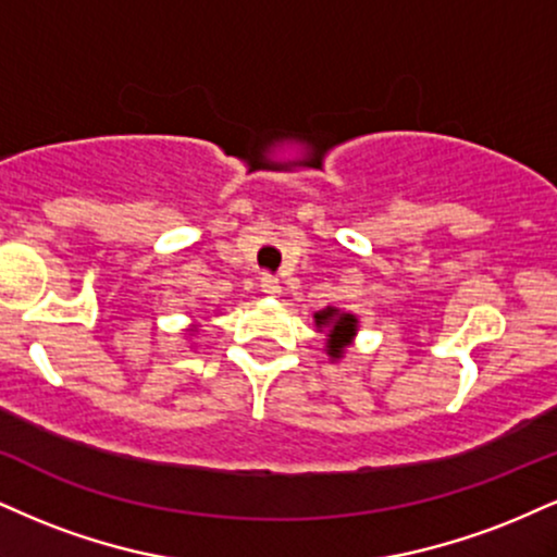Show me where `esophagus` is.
Returning <instances> with one entry per match:
<instances>
[{"instance_id": "1", "label": "esophagus", "mask_w": 557, "mask_h": 557, "mask_svg": "<svg viewBox=\"0 0 557 557\" xmlns=\"http://www.w3.org/2000/svg\"><path fill=\"white\" fill-rule=\"evenodd\" d=\"M261 293L270 298H277L280 293H283V285H280V280L272 277V274H264V277H261Z\"/></svg>"}]
</instances>
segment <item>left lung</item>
I'll return each mask as SVG.
<instances>
[{
    "label": "left lung",
    "instance_id": "1",
    "mask_svg": "<svg viewBox=\"0 0 557 557\" xmlns=\"http://www.w3.org/2000/svg\"><path fill=\"white\" fill-rule=\"evenodd\" d=\"M313 321H317L319 332H326V355H330L332 360L343 358L345 347L350 345L355 334H358V317L339 311V308L334 306H326L313 313Z\"/></svg>",
    "mask_w": 557,
    "mask_h": 557
}]
</instances>
